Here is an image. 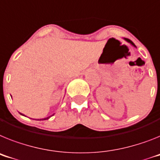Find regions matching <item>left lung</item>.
<instances>
[{
    "instance_id": "left-lung-1",
    "label": "left lung",
    "mask_w": 160,
    "mask_h": 160,
    "mask_svg": "<svg viewBox=\"0 0 160 160\" xmlns=\"http://www.w3.org/2000/svg\"><path fill=\"white\" fill-rule=\"evenodd\" d=\"M125 39V41H127V42H128V43H130V44L132 45V46H133V47H135V48H136V46H135V45H134V43H133V42H132V41L130 40V39H125H125Z\"/></svg>"
}]
</instances>
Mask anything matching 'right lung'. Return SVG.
<instances>
[{
	"label": "right lung",
	"mask_w": 160,
	"mask_h": 160,
	"mask_svg": "<svg viewBox=\"0 0 160 160\" xmlns=\"http://www.w3.org/2000/svg\"><path fill=\"white\" fill-rule=\"evenodd\" d=\"M20 114H21V115H22V116H24V117H26V116L24 115V114H22V113H20ZM54 114H55V113H53L52 115L49 116V117H46V118H43V119H39V120H38V121H43V120H48V119H49V118H50V117H52V116L54 115Z\"/></svg>",
	"instance_id": "add662e5"
}]
</instances>
